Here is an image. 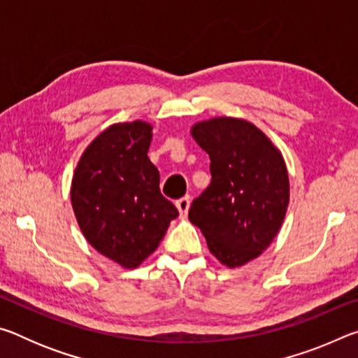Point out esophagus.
Here are the masks:
<instances>
[{
    "mask_svg": "<svg viewBox=\"0 0 358 358\" xmlns=\"http://www.w3.org/2000/svg\"><path fill=\"white\" fill-rule=\"evenodd\" d=\"M189 205H191V197H189V196H185V197L178 199V201H177V208H178L181 216H186V215H187V210H189Z\"/></svg>",
    "mask_w": 358,
    "mask_h": 358,
    "instance_id": "1",
    "label": "esophagus"
}]
</instances>
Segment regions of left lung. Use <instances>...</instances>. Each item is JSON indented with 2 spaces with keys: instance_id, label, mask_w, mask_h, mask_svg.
<instances>
[{
  "instance_id": "8db88e82",
  "label": "left lung",
  "mask_w": 358,
  "mask_h": 358,
  "mask_svg": "<svg viewBox=\"0 0 358 358\" xmlns=\"http://www.w3.org/2000/svg\"><path fill=\"white\" fill-rule=\"evenodd\" d=\"M191 132L210 156L211 181L192 201L187 217L221 264L245 265L280 232L289 203L286 164L250 121L213 118Z\"/></svg>"
}]
</instances>
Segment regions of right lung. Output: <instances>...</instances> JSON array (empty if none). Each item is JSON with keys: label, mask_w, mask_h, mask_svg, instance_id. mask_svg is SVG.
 I'll return each mask as SVG.
<instances>
[{"label": "right lung", "mask_w": 358, "mask_h": 358, "mask_svg": "<svg viewBox=\"0 0 358 358\" xmlns=\"http://www.w3.org/2000/svg\"><path fill=\"white\" fill-rule=\"evenodd\" d=\"M150 142L148 123L113 124L85 150L72 178L71 202L85 238L126 268L141 265L178 216L159 191Z\"/></svg>", "instance_id": "add662e5"}]
</instances>
